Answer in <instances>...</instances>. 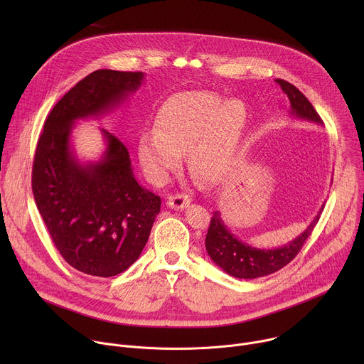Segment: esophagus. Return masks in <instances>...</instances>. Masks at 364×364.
I'll use <instances>...</instances> for the list:
<instances>
[{
  "label": "esophagus",
  "instance_id": "obj_1",
  "mask_svg": "<svg viewBox=\"0 0 364 364\" xmlns=\"http://www.w3.org/2000/svg\"><path fill=\"white\" fill-rule=\"evenodd\" d=\"M190 203H191V198L184 193L173 194L167 200V205L170 207V209H174V210H183L184 207H187Z\"/></svg>",
  "mask_w": 364,
  "mask_h": 364
}]
</instances>
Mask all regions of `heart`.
Returning a JSON list of instances; mask_svg holds the SVG:
<instances>
[{"mask_svg":"<svg viewBox=\"0 0 364 364\" xmlns=\"http://www.w3.org/2000/svg\"><path fill=\"white\" fill-rule=\"evenodd\" d=\"M247 124L245 102L212 92H184L168 97L155 115V131L144 132L136 145L142 168L155 181L167 180L187 152L193 176L219 184L232 173Z\"/></svg>","mask_w":364,"mask_h":364,"instance_id":"obj_1","label":"heart"}]
</instances>
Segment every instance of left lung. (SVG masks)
<instances>
[{"label": "left lung", "instance_id": "8db88e82", "mask_svg": "<svg viewBox=\"0 0 364 364\" xmlns=\"http://www.w3.org/2000/svg\"><path fill=\"white\" fill-rule=\"evenodd\" d=\"M277 83L287 93L291 102L289 114L292 117L301 121L323 125V121L314 107L294 85L282 79H277ZM323 207L302 233H299L291 242L274 249H261L242 242L228 229L222 220L220 212H215L205 235V250L212 261L230 277L239 279H253L271 275L288 265L298 255L311 232L314 230Z\"/></svg>", "mask_w": 364, "mask_h": 364}]
</instances>
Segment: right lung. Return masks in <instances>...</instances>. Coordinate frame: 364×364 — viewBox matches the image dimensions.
Returning <instances> with one entry per match:
<instances>
[{
	"label": "right lung",
	"mask_w": 364,
	"mask_h": 364,
	"mask_svg": "<svg viewBox=\"0 0 364 364\" xmlns=\"http://www.w3.org/2000/svg\"><path fill=\"white\" fill-rule=\"evenodd\" d=\"M142 72L100 69L73 86L48 114L33 164V194L43 222L75 269L109 278L127 271L149 237L161 198L135 178L127 146L100 129L105 151L80 161L72 142L79 119L119 108L139 89Z\"/></svg>",
	"instance_id": "right-lung-1"
}]
</instances>
